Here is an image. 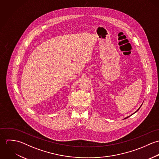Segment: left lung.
<instances>
[{"label":"left lung","instance_id":"8db88e82","mask_svg":"<svg viewBox=\"0 0 159 159\" xmlns=\"http://www.w3.org/2000/svg\"><path fill=\"white\" fill-rule=\"evenodd\" d=\"M139 108H140V107H139ZM139 109H138V110H139ZM138 110H137V111H138ZM126 118H128V117H126ZM126 118H125V119H126Z\"/></svg>","mask_w":159,"mask_h":159}]
</instances>
